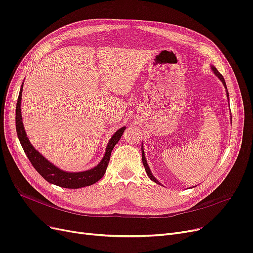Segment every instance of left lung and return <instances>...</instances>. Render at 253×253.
Returning <instances> with one entry per match:
<instances>
[{
    "mask_svg": "<svg viewBox=\"0 0 253 253\" xmlns=\"http://www.w3.org/2000/svg\"><path fill=\"white\" fill-rule=\"evenodd\" d=\"M211 69H212V71H213V73L217 75L218 76V78L222 81V83L224 84V86L226 87V83H225V80H224V78H223V76L222 75L218 72V70L214 68V67H211ZM226 89H227V87H226ZM226 92H227V96H228V91L226 90ZM142 157H143V165H144V167H145V170H146V173H147V175L150 177V179L151 180H153L154 182H156V183H160L158 182L156 179H155V177L152 175V173H151V171H150V169H149V167H148V164H147V162H146V157H145V154H144V150H143V152H142ZM161 184V183H160Z\"/></svg>",
    "mask_w": 253,
    "mask_h": 253,
    "instance_id": "obj_1",
    "label": "left lung"
}]
</instances>
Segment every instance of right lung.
<instances>
[{"label":"right lung","instance_id":"add662e5","mask_svg":"<svg viewBox=\"0 0 253 253\" xmlns=\"http://www.w3.org/2000/svg\"><path fill=\"white\" fill-rule=\"evenodd\" d=\"M22 91H23V84L20 90V95H18V98H17V103H16L15 128H16V133H17L18 139H20V143L24 149L27 157L29 158L30 163L34 167V169L39 172L48 182L61 186V188H65V189H79V188H83V186L91 185L95 182H97L98 180H100L103 177V175L105 174V171L107 169L112 149H114L116 144L120 141V138L125 130V127H122L114 135H112L107 145L105 155L97 167H95L91 170L84 171V172H78V173L64 172L58 169L57 167L52 165L50 162L46 161L39 151L35 150L29 139H28L24 129L23 121H22V111H21Z\"/></svg>","mask_w":253,"mask_h":253}]
</instances>
